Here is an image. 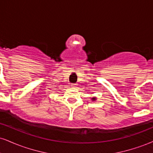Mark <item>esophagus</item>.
<instances>
[{"instance_id": "obj_1", "label": "esophagus", "mask_w": 153, "mask_h": 153, "mask_svg": "<svg viewBox=\"0 0 153 153\" xmlns=\"http://www.w3.org/2000/svg\"><path fill=\"white\" fill-rule=\"evenodd\" d=\"M71 86H72V87H73V88H75V87H76V86H77V84H75V83H72V84H71Z\"/></svg>"}]
</instances>
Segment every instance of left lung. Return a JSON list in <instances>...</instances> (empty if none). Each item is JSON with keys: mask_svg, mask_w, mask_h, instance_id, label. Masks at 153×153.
Instances as JSON below:
<instances>
[{"mask_svg": "<svg viewBox=\"0 0 153 153\" xmlns=\"http://www.w3.org/2000/svg\"><path fill=\"white\" fill-rule=\"evenodd\" d=\"M92 99H93V100H95V97H93V98H92Z\"/></svg>", "mask_w": 153, "mask_h": 153, "instance_id": "1", "label": "left lung"}]
</instances>
